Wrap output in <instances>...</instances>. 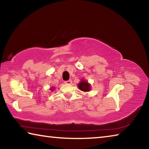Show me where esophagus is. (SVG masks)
<instances>
[{
  "mask_svg": "<svg viewBox=\"0 0 149 149\" xmlns=\"http://www.w3.org/2000/svg\"><path fill=\"white\" fill-rule=\"evenodd\" d=\"M64 83H65V84H72V81L71 79H70V80H68V81H65Z\"/></svg>",
  "mask_w": 149,
  "mask_h": 149,
  "instance_id": "esophagus-1",
  "label": "esophagus"
}]
</instances>
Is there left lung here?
Returning <instances> with one entry per match:
<instances>
[{
	"label": "left lung",
	"mask_w": 149,
	"mask_h": 149,
	"mask_svg": "<svg viewBox=\"0 0 149 149\" xmlns=\"http://www.w3.org/2000/svg\"><path fill=\"white\" fill-rule=\"evenodd\" d=\"M77 87L84 92H89L91 89V85L88 83L87 81L85 79H81L80 82L77 84Z\"/></svg>",
	"instance_id": "obj_1"
}]
</instances>
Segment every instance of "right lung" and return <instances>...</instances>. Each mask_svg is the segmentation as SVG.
I'll use <instances>...</instances> for the list:
<instances>
[{"instance_id":"add662e5","label":"right lung","mask_w":149,"mask_h":149,"mask_svg":"<svg viewBox=\"0 0 149 149\" xmlns=\"http://www.w3.org/2000/svg\"><path fill=\"white\" fill-rule=\"evenodd\" d=\"M50 90L51 91H52L54 90V87H51L50 88Z\"/></svg>"}]
</instances>
